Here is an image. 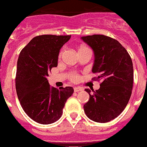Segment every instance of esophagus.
<instances>
[{
  "instance_id": "1",
  "label": "esophagus",
  "mask_w": 147,
  "mask_h": 147,
  "mask_svg": "<svg viewBox=\"0 0 147 147\" xmlns=\"http://www.w3.org/2000/svg\"><path fill=\"white\" fill-rule=\"evenodd\" d=\"M74 92H80V91H81V90H82V88H80V87H74Z\"/></svg>"
}]
</instances>
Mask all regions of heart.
<instances>
[{
    "instance_id": "obj_1",
    "label": "heart",
    "mask_w": 147,
    "mask_h": 147,
    "mask_svg": "<svg viewBox=\"0 0 147 147\" xmlns=\"http://www.w3.org/2000/svg\"><path fill=\"white\" fill-rule=\"evenodd\" d=\"M87 48H86V47H81L80 50H82V49H86ZM62 55V51L60 53V56H61ZM77 79H78V76H77L76 74H72L70 75V80L72 81H77Z\"/></svg>"
}]
</instances>
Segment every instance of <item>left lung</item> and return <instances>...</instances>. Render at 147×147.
Here are the masks:
<instances>
[{
  "label": "left lung",
  "instance_id": "8db88e82",
  "mask_svg": "<svg viewBox=\"0 0 147 147\" xmlns=\"http://www.w3.org/2000/svg\"><path fill=\"white\" fill-rule=\"evenodd\" d=\"M94 52L92 71L101 80L100 88L90 94L83 109L93 121L106 123L117 118L124 111L133 89L134 68L132 60L118 41L104 35L81 37Z\"/></svg>",
  "mask_w": 147,
  "mask_h": 147
}]
</instances>
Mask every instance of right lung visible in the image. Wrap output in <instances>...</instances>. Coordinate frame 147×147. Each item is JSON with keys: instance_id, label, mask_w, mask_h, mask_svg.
I'll list each match as a JSON object with an SVG mask.
<instances>
[{"instance_id": "obj_1", "label": "right lung", "mask_w": 147, "mask_h": 147, "mask_svg": "<svg viewBox=\"0 0 147 147\" xmlns=\"http://www.w3.org/2000/svg\"><path fill=\"white\" fill-rule=\"evenodd\" d=\"M71 36L42 35L33 38L20 51L17 61L16 90L26 115L42 124L57 121L65 102L74 93L70 86L57 90L47 77L57 66L60 49Z\"/></svg>"}]
</instances>
